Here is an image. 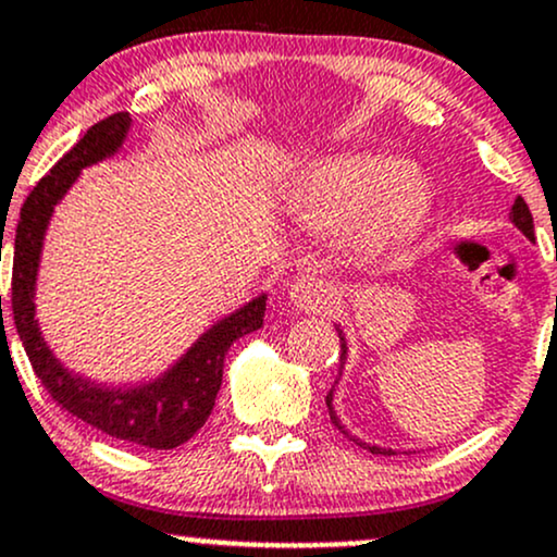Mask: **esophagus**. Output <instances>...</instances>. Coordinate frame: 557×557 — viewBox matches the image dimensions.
<instances>
[{
	"label": "esophagus",
	"mask_w": 557,
	"mask_h": 557,
	"mask_svg": "<svg viewBox=\"0 0 557 557\" xmlns=\"http://www.w3.org/2000/svg\"><path fill=\"white\" fill-rule=\"evenodd\" d=\"M288 301L293 309L304 311V314H320V311H330L335 307L338 288L327 277H320V274H301L290 283Z\"/></svg>",
	"instance_id": "esophagus-1"
}]
</instances>
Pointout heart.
Instances as JSON below:
<instances>
[{
    "instance_id": "obj_1",
    "label": "heart",
    "mask_w": 557,
    "mask_h": 557,
    "mask_svg": "<svg viewBox=\"0 0 557 557\" xmlns=\"http://www.w3.org/2000/svg\"><path fill=\"white\" fill-rule=\"evenodd\" d=\"M431 203L433 185L423 169L383 152H357L309 169L288 213L309 232L351 230L359 246H383L418 227Z\"/></svg>"
}]
</instances>
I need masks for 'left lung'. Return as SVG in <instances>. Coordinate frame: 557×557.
Listing matches in <instances>:
<instances>
[{
    "mask_svg": "<svg viewBox=\"0 0 557 557\" xmlns=\"http://www.w3.org/2000/svg\"><path fill=\"white\" fill-rule=\"evenodd\" d=\"M510 222L516 224L518 230L523 232V235L529 237V240H534V219H531V211H529V206H527V200L523 198H516V203H512V209H510ZM338 330V338H341V370H344V364H346V354H348V346H346V338H344V330L341 327H335ZM327 412H330V420H333V425L338 428L341 433H346L348 438H354V442L359 444V447H364V449H370L372 455H394V449H386V447H375V444H364V442H359L357 436H351V433L346 431L344 425H341V418L338 414H335V407H333V388H330V394H327Z\"/></svg>",
    "mask_w": 557,
    "mask_h": 557,
    "instance_id": "1",
    "label": "left lung"
}]
</instances>
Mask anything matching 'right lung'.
I'll list each match as a JSON object with an SVG mask.
<instances>
[{"instance_id": "obj_1", "label": "right lung", "mask_w": 557, "mask_h": 557, "mask_svg": "<svg viewBox=\"0 0 557 557\" xmlns=\"http://www.w3.org/2000/svg\"><path fill=\"white\" fill-rule=\"evenodd\" d=\"M129 129V113L108 115L106 121L91 126L54 163L50 174L41 176L39 185L30 189L21 209L15 243H12V317H15L17 335L26 348L30 368L60 407L121 442L150 449H174L193 438L198 428L209 420L213 401L222 388L224 357L230 346L264 325V293L248 301L246 307L213 322L166 372L152 381L119 388L95 383L91 377L65 368L47 346L39 320H36V277H39L41 248H45L54 206L65 198L82 169L95 166L121 150Z\"/></svg>"}]
</instances>
